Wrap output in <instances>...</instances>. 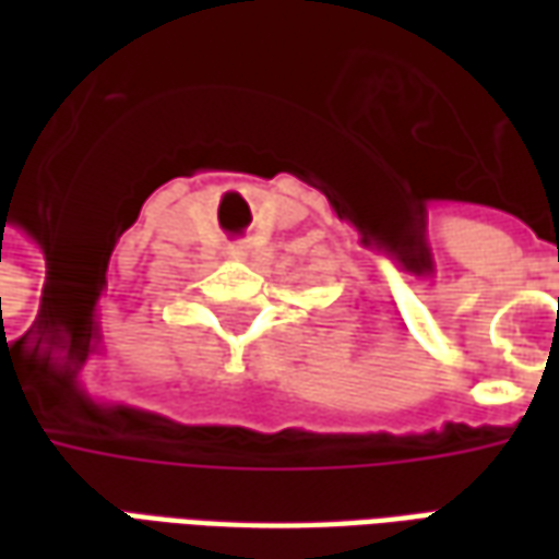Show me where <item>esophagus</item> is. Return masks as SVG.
<instances>
[{
  "mask_svg": "<svg viewBox=\"0 0 559 559\" xmlns=\"http://www.w3.org/2000/svg\"><path fill=\"white\" fill-rule=\"evenodd\" d=\"M227 254H230L233 260H245V257L251 254V245H245V242H233L230 248H227Z\"/></svg>",
  "mask_w": 559,
  "mask_h": 559,
  "instance_id": "1",
  "label": "esophagus"
}]
</instances>
